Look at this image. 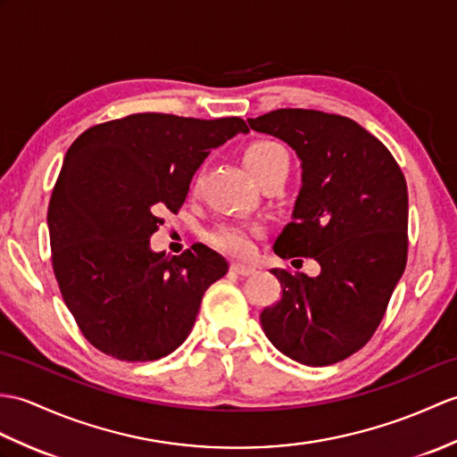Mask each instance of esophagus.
I'll use <instances>...</instances> for the list:
<instances>
[{"label": "esophagus", "instance_id": "1", "mask_svg": "<svg viewBox=\"0 0 457 457\" xmlns=\"http://www.w3.org/2000/svg\"><path fill=\"white\" fill-rule=\"evenodd\" d=\"M231 270L239 274V277H251V274L257 272V269L251 267V264H243V262H231Z\"/></svg>", "mask_w": 457, "mask_h": 457}]
</instances>
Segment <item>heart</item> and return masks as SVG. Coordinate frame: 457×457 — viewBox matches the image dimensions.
I'll list each match as a JSON object with an SVG mask.
<instances>
[{"mask_svg":"<svg viewBox=\"0 0 457 457\" xmlns=\"http://www.w3.org/2000/svg\"><path fill=\"white\" fill-rule=\"evenodd\" d=\"M243 163H245L254 179L261 180L269 173L277 171V169H288L290 155L278 142L259 140L251 144L245 154H243ZM257 236V228L237 224V221H228V224H220L212 229L208 233V241L212 247L233 254V257H249L254 249V237Z\"/></svg>","mask_w":457,"mask_h":457,"instance_id":"obj_1","label":"heart"}]
</instances>
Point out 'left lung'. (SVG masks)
Here are the masks:
<instances>
[{"label":"left lung","instance_id":"8db88e82","mask_svg":"<svg viewBox=\"0 0 457 457\" xmlns=\"http://www.w3.org/2000/svg\"><path fill=\"white\" fill-rule=\"evenodd\" d=\"M247 122L280 137L302 162L292 221L274 253L321 267L313 278L272 270L282 298L261 312L262 331L300 364L341 362L372 338L405 270V177L387 147L346 116L278 109Z\"/></svg>","mask_w":457,"mask_h":457}]
</instances>
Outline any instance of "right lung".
I'll return each mask as SVG.
<instances>
[{
  "mask_svg": "<svg viewBox=\"0 0 457 457\" xmlns=\"http://www.w3.org/2000/svg\"><path fill=\"white\" fill-rule=\"evenodd\" d=\"M249 129L237 116L200 120L140 112L85 130L63 157L48 204L52 267L83 337L126 362L185 343L204 292L228 272L203 243L155 253L162 212L183 206L214 147Z\"/></svg>",
  "mask_w": 457,
  "mask_h": 457,
  "instance_id": "1",
  "label": "right lung"
}]
</instances>
